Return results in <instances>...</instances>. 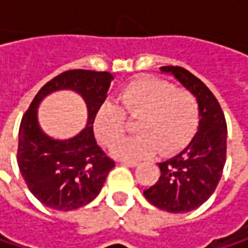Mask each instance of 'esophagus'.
Wrapping results in <instances>:
<instances>
[{"label":"esophagus","instance_id":"1","mask_svg":"<svg viewBox=\"0 0 248 248\" xmlns=\"http://www.w3.org/2000/svg\"><path fill=\"white\" fill-rule=\"evenodd\" d=\"M119 162H121L122 165H127V167H133V168L139 165V162H138V161H129V159H121Z\"/></svg>","mask_w":248,"mask_h":248}]
</instances>
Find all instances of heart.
Returning <instances> with one entry per match:
<instances>
[{
	"instance_id": "obj_1",
	"label": "heart",
	"mask_w": 248,
	"mask_h": 248,
	"mask_svg": "<svg viewBox=\"0 0 248 248\" xmlns=\"http://www.w3.org/2000/svg\"><path fill=\"white\" fill-rule=\"evenodd\" d=\"M119 105L103 103L94 113L93 129L99 142L113 145L127 130L126 117L139 119L136 137L112 148L121 159H143L161 152L172 155L185 148L197 132L200 105L197 97L176 86L152 76L129 81L118 94Z\"/></svg>"
}]
</instances>
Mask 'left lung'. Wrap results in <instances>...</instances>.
I'll return each mask as SVG.
<instances>
[{"label": "left lung", "instance_id": "obj_1", "mask_svg": "<svg viewBox=\"0 0 248 248\" xmlns=\"http://www.w3.org/2000/svg\"><path fill=\"white\" fill-rule=\"evenodd\" d=\"M172 73L198 100L200 126L189 145L171 159L161 162V176L143 191L145 198L168 213H188L202 205L216 191L227 156V124L213 92L179 66L161 67Z\"/></svg>", "mask_w": 248, "mask_h": 248}]
</instances>
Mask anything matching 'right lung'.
<instances>
[{"mask_svg":"<svg viewBox=\"0 0 248 248\" xmlns=\"http://www.w3.org/2000/svg\"><path fill=\"white\" fill-rule=\"evenodd\" d=\"M109 72L75 69L47 81L34 96L18 132L17 162L31 194L46 207L70 211L93 201L109 171L115 167L93 133L97 108L105 102L110 80ZM70 88L88 105V124L75 138L57 141L47 137L36 122V106L51 91Z\"/></svg>","mask_w":248,"mask_h":248,"instance_id":"1","label":"right lung"}]
</instances>
